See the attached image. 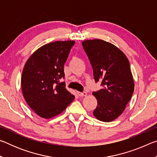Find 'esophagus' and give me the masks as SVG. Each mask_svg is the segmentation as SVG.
I'll use <instances>...</instances> for the list:
<instances>
[{"label":"esophagus","mask_w":157,"mask_h":157,"mask_svg":"<svg viewBox=\"0 0 157 157\" xmlns=\"http://www.w3.org/2000/svg\"><path fill=\"white\" fill-rule=\"evenodd\" d=\"M86 94H87L86 92H85V91H84V92H78V95H79V96H80V97L86 96Z\"/></svg>","instance_id":"esophagus-1"}]
</instances>
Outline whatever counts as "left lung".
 Instances as JSON below:
<instances>
[{
    "mask_svg": "<svg viewBox=\"0 0 157 157\" xmlns=\"http://www.w3.org/2000/svg\"><path fill=\"white\" fill-rule=\"evenodd\" d=\"M94 71L95 82L102 89L93 92L98 105L94 115L111 122L121 116L134 93V82L126 55L114 45L101 39L82 42Z\"/></svg>",
    "mask_w": 157,
    "mask_h": 157,
    "instance_id": "8db88e82",
    "label": "left lung"
}]
</instances>
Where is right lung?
Here are the masks:
<instances>
[{
  "mask_svg": "<svg viewBox=\"0 0 157 157\" xmlns=\"http://www.w3.org/2000/svg\"><path fill=\"white\" fill-rule=\"evenodd\" d=\"M74 41H54L39 48L26 62L21 88L26 102L41 118L62 112L75 96L65 88L63 66Z\"/></svg>",
  "mask_w": 157,
  "mask_h": 157,
  "instance_id": "right-lung-1",
  "label": "right lung"
}]
</instances>
